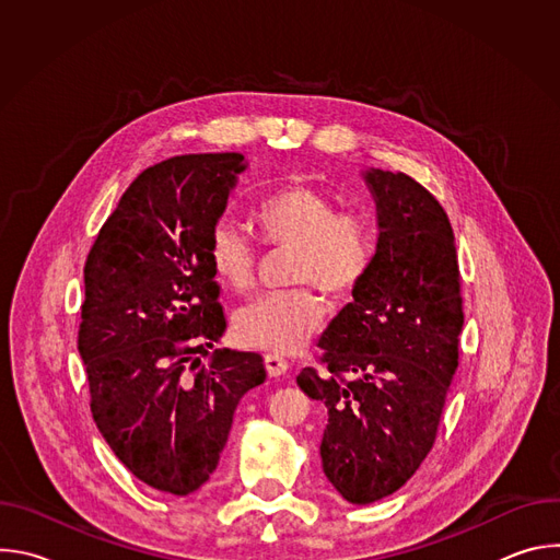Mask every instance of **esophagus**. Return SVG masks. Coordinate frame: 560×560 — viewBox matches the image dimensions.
<instances>
[{"instance_id":"34e87169","label":"esophagus","mask_w":560,"mask_h":560,"mask_svg":"<svg viewBox=\"0 0 560 560\" xmlns=\"http://www.w3.org/2000/svg\"><path fill=\"white\" fill-rule=\"evenodd\" d=\"M264 361H266V370H268L270 376H281L290 368V363L283 357H279V354H266Z\"/></svg>"}]
</instances>
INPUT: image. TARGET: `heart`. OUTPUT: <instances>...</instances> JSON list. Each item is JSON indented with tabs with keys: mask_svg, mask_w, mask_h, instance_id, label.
Instances as JSON below:
<instances>
[{
	"mask_svg": "<svg viewBox=\"0 0 560 560\" xmlns=\"http://www.w3.org/2000/svg\"><path fill=\"white\" fill-rule=\"evenodd\" d=\"M255 221L268 246L292 250L288 279L299 288L261 294L238 307L232 332L242 346L290 354L324 324V305L312 288L341 301L365 279L374 257L372 230L363 217L339 212L328 192L305 182H290L266 195L255 208ZM208 261L230 290L244 292L255 281L257 253L230 221L212 225Z\"/></svg>",
	"mask_w": 560,
	"mask_h": 560,
	"instance_id": "obj_1",
	"label": "heart"
}]
</instances>
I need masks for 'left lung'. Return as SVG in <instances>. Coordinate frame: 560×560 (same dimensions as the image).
<instances>
[{
    "label": "left lung",
    "instance_id": "left-lung-1",
    "mask_svg": "<svg viewBox=\"0 0 560 560\" xmlns=\"http://www.w3.org/2000/svg\"><path fill=\"white\" fill-rule=\"evenodd\" d=\"M363 179L376 203L372 266L318 339L324 372L296 376L328 410L324 471L354 505L394 494L430 454L463 330L445 210L404 173L370 168Z\"/></svg>",
    "mask_w": 560,
    "mask_h": 560
}]
</instances>
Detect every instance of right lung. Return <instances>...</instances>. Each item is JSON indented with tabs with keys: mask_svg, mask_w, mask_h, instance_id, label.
<instances>
[{
	"mask_svg": "<svg viewBox=\"0 0 560 560\" xmlns=\"http://www.w3.org/2000/svg\"><path fill=\"white\" fill-rule=\"evenodd\" d=\"M238 152L145 168L102 225L84 266L79 324L93 419L145 486L186 497L217 469L242 396L266 381L255 352L214 350L225 332L208 234L228 206Z\"/></svg>",
	"mask_w": 560,
	"mask_h": 560,
	"instance_id": "add662e5",
	"label": "right lung"
}]
</instances>
